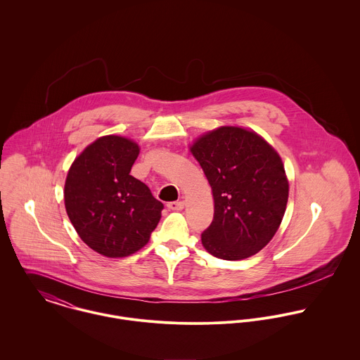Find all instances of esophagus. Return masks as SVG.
<instances>
[{
    "label": "esophagus",
    "instance_id": "1",
    "mask_svg": "<svg viewBox=\"0 0 360 360\" xmlns=\"http://www.w3.org/2000/svg\"><path fill=\"white\" fill-rule=\"evenodd\" d=\"M167 207L170 210H181L184 207V202L183 201H173V202H169Z\"/></svg>",
    "mask_w": 360,
    "mask_h": 360
}]
</instances>
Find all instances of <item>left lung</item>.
<instances>
[{"mask_svg": "<svg viewBox=\"0 0 360 360\" xmlns=\"http://www.w3.org/2000/svg\"><path fill=\"white\" fill-rule=\"evenodd\" d=\"M212 187L214 213L201 234L206 251L240 260L257 254L276 234L288 201L281 158L257 133L223 126L191 147Z\"/></svg>", "mask_w": 360, "mask_h": 360, "instance_id": "1", "label": "left lung"}]
</instances>
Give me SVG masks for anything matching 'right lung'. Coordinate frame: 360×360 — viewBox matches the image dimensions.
Instances as JSON below:
<instances>
[{
  "label": "right lung",
  "mask_w": 360,
  "mask_h": 360,
  "mask_svg": "<svg viewBox=\"0 0 360 360\" xmlns=\"http://www.w3.org/2000/svg\"><path fill=\"white\" fill-rule=\"evenodd\" d=\"M140 153L124 137L105 136L72 163L65 183V207L79 237L108 257L141 250L160 220L163 204L130 174Z\"/></svg>",
  "instance_id": "right-lung-1"
}]
</instances>
